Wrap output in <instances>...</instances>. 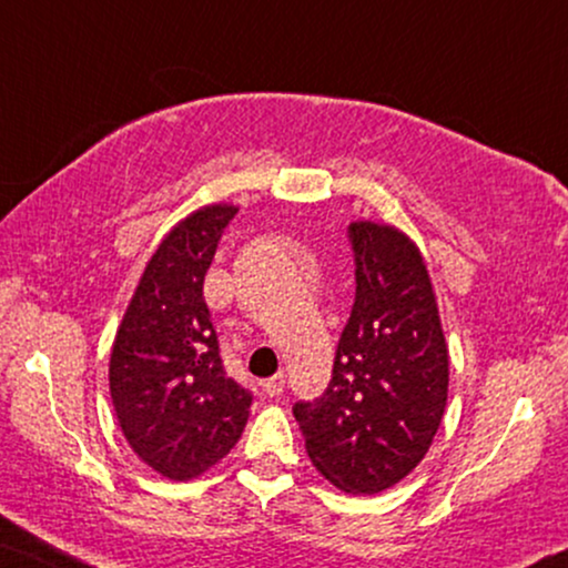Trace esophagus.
<instances>
[{"instance_id": "esophagus-1", "label": "esophagus", "mask_w": 568, "mask_h": 568, "mask_svg": "<svg viewBox=\"0 0 568 568\" xmlns=\"http://www.w3.org/2000/svg\"><path fill=\"white\" fill-rule=\"evenodd\" d=\"M283 387H285V375H283V372H277V375H272L270 379H264V383H262V390L267 393L270 398L280 396V393H283Z\"/></svg>"}]
</instances>
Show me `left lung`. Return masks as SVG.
<instances>
[{
    "mask_svg": "<svg viewBox=\"0 0 568 568\" xmlns=\"http://www.w3.org/2000/svg\"><path fill=\"white\" fill-rule=\"evenodd\" d=\"M356 296L320 398L293 404L306 454L346 493L375 495L425 458L448 400V348L419 248L348 225Z\"/></svg>",
    "mask_w": 568,
    "mask_h": 568,
    "instance_id": "1",
    "label": "left lung"
}]
</instances>
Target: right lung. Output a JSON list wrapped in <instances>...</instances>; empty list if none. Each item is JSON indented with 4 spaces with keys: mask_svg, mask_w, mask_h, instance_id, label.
Segmentation results:
<instances>
[{
    "mask_svg": "<svg viewBox=\"0 0 568 568\" xmlns=\"http://www.w3.org/2000/svg\"><path fill=\"white\" fill-rule=\"evenodd\" d=\"M235 212L204 206L164 235L112 346L110 393L125 440L178 483L231 454L254 400L222 367L204 301V275Z\"/></svg>",
    "mask_w": 568,
    "mask_h": 568,
    "instance_id": "obj_1",
    "label": "right lung"
}]
</instances>
